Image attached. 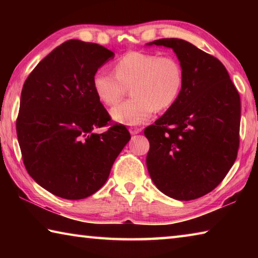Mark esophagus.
<instances>
[{
  "mask_svg": "<svg viewBox=\"0 0 258 258\" xmlns=\"http://www.w3.org/2000/svg\"><path fill=\"white\" fill-rule=\"evenodd\" d=\"M130 130V133L132 134V135H134V134H139L140 132H141V128H139V127H130L128 128Z\"/></svg>",
  "mask_w": 258,
  "mask_h": 258,
  "instance_id": "esophagus-1",
  "label": "esophagus"
}]
</instances>
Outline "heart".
I'll return each mask as SVG.
<instances>
[{"instance_id":"b5f03b06","label":"heart","mask_w":258,"mask_h":258,"mask_svg":"<svg viewBox=\"0 0 258 258\" xmlns=\"http://www.w3.org/2000/svg\"><path fill=\"white\" fill-rule=\"evenodd\" d=\"M130 86L128 100L111 109L113 120L126 125L142 124L155 110H165L176 101L183 86V69L172 55L132 51L115 62V74L100 68L92 87L100 101L112 106Z\"/></svg>"}]
</instances>
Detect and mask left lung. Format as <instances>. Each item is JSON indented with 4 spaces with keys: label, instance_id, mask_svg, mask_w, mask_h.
I'll return each instance as SVG.
<instances>
[{
    "label": "left lung",
    "instance_id": "1",
    "mask_svg": "<svg viewBox=\"0 0 258 258\" xmlns=\"http://www.w3.org/2000/svg\"><path fill=\"white\" fill-rule=\"evenodd\" d=\"M148 45L171 47L183 69L181 93L145 130L148 172L168 197L194 200L223 181L238 155L240 95L223 63L180 38Z\"/></svg>",
    "mask_w": 258,
    "mask_h": 258
}]
</instances>
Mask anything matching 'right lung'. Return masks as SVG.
<instances>
[{
  "label": "right lung",
  "instance_id": "obj_1",
  "mask_svg": "<svg viewBox=\"0 0 258 258\" xmlns=\"http://www.w3.org/2000/svg\"><path fill=\"white\" fill-rule=\"evenodd\" d=\"M95 43L71 40L47 54L21 91L17 137L34 181L60 198L97 192L131 135L121 124L101 134L110 116L92 87L94 73L113 58Z\"/></svg>",
  "mask_w": 258,
  "mask_h": 258
}]
</instances>
